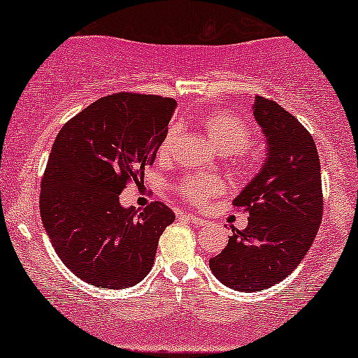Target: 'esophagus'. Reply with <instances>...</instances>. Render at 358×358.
I'll return each instance as SVG.
<instances>
[{
    "mask_svg": "<svg viewBox=\"0 0 358 358\" xmlns=\"http://www.w3.org/2000/svg\"><path fill=\"white\" fill-rule=\"evenodd\" d=\"M187 218L188 222L192 223V225H195V227H205V225H208V220H205V218H201V217H198V215H187Z\"/></svg>",
    "mask_w": 358,
    "mask_h": 358,
    "instance_id": "1",
    "label": "esophagus"
}]
</instances>
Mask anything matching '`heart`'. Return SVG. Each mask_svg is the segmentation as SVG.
<instances>
[{
	"instance_id": "heart-1",
	"label": "heart",
	"mask_w": 358,
	"mask_h": 358,
	"mask_svg": "<svg viewBox=\"0 0 358 358\" xmlns=\"http://www.w3.org/2000/svg\"><path fill=\"white\" fill-rule=\"evenodd\" d=\"M206 138L222 155H231L247 150L253 141V128L243 115L235 111L215 110L200 120ZM176 130H170L160 146V157L168 158ZM176 192L190 205H203L212 196L225 192V183L218 176L193 175L185 176L176 183Z\"/></svg>"
}]
</instances>
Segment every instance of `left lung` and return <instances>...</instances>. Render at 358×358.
Segmentation results:
<instances>
[{
  "mask_svg": "<svg viewBox=\"0 0 358 358\" xmlns=\"http://www.w3.org/2000/svg\"><path fill=\"white\" fill-rule=\"evenodd\" d=\"M253 116L266 138L260 173L234 200L248 212L245 230H231L228 245L210 258L223 285L260 292L299 266L315 240L324 215L320 158L315 141L294 115L255 96Z\"/></svg>",
  "mask_w": 358,
  "mask_h": 358,
  "instance_id": "8db88e82",
  "label": "left lung"
}]
</instances>
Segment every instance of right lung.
Here are the masks:
<instances>
[{"label":"right lung","mask_w":358,"mask_h":358,"mask_svg":"<svg viewBox=\"0 0 358 358\" xmlns=\"http://www.w3.org/2000/svg\"><path fill=\"white\" fill-rule=\"evenodd\" d=\"M176 101L115 93L73 116L56 136L41 182V220L59 260L90 285L120 290L152 270L175 213L162 201L138 212L120 193L143 182Z\"/></svg>","instance_id":"right-lung-1"}]
</instances>
